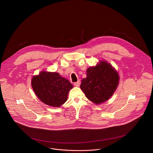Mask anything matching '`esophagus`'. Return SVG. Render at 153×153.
Returning <instances> with one entry per match:
<instances>
[{"label":"esophagus","instance_id":"obj_1","mask_svg":"<svg viewBox=\"0 0 153 153\" xmlns=\"http://www.w3.org/2000/svg\"><path fill=\"white\" fill-rule=\"evenodd\" d=\"M80 82L79 80V81H77V82H75L74 83V85L75 86H77V87H79V86H80Z\"/></svg>","mask_w":153,"mask_h":153}]
</instances>
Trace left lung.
I'll return each mask as SVG.
<instances>
[{"mask_svg":"<svg viewBox=\"0 0 153 153\" xmlns=\"http://www.w3.org/2000/svg\"><path fill=\"white\" fill-rule=\"evenodd\" d=\"M86 77L82 80L80 88L88 100L100 104L107 101L116 91L119 76L112 65L101 61L86 70Z\"/></svg>","mask_w":153,"mask_h":153,"instance_id":"left-lung-1","label":"left lung"}]
</instances>
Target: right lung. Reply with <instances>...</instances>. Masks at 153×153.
Returning a JSON list of instances; mask_svg holds the SVG:
<instances>
[{"label":"right lung","mask_w":153,"mask_h":153,"mask_svg":"<svg viewBox=\"0 0 153 153\" xmlns=\"http://www.w3.org/2000/svg\"><path fill=\"white\" fill-rule=\"evenodd\" d=\"M31 86L37 98L45 104L59 107L68 98L73 85L58 73L41 71L31 79Z\"/></svg>","instance_id":"obj_1"}]
</instances>
